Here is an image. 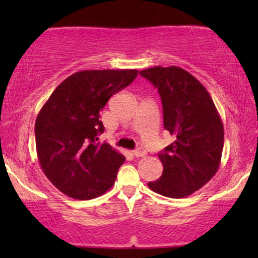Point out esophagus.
I'll return each instance as SVG.
<instances>
[{"mask_svg":"<svg viewBox=\"0 0 258 258\" xmlns=\"http://www.w3.org/2000/svg\"><path fill=\"white\" fill-rule=\"evenodd\" d=\"M132 154L133 156H136V158H143V156L147 155V152L143 149V148H138V149L133 150Z\"/></svg>","mask_w":258,"mask_h":258,"instance_id":"1","label":"esophagus"}]
</instances>
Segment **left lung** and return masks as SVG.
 <instances>
[{
    "instance_id": "8db88e82",
    "label": "left lung",
    "mask_w": 258,
    "mask_h": 258,
    "mask_svg": "<svg viewBox=\"0 0 258 258\" xmlns=\"http://www.w3.org/2000/svg\"><path fill=\"white\" fill-rule=\"evenodd\" d=\"M158 88L164 127L176 138L159 154L164 171L148 186L180 199L199 190L217 172L223 150L221 116L206 88L178 67H154L139 72Z\"/></svg>"
}]
</instances>
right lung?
Returning a JSON list of instances; mask_svg holds the SVG:
<instances>
[{
    "mask_svg": "<svg viewBox=\"0 0 258 258\" xmlns=\"http://www.w3.org/2000/svg\"><path fill=\"white\" fill-rule=\"evenodd\" d=\"M138 70H82L65 79L38 112L35 141L43 173L61 193L90 200L108 191L125 156L98 142L100 111Z\"/></svg>",
    "mask_w": 258,
    "mask_h": 258,
    "instance_id": "1",
    "label": "right lung"
}]
</instances>
